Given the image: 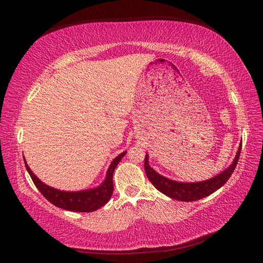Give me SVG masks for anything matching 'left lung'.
Here are the masks:
<instances>
[{
  "label": "left lung",
  "mask_w": 263,
  "mask_h": 263,
  "mask_svg": "<svg viewBox=\"0 0 263 263\" xmlns=\"http://www.w3.org/2000/svg\"><path fill=\"white\" fill-rule=\"evenodd\" d=\"M241 151V145L238 148L237 155L234 159L233 163L230 164L226 170L221 173L217 174L208 181L202 182H193V183H184V182H177L160 176L158 172H156L148 163V155L145 158V171L148 179L153 183V185L160 191L164 195L169 196L173 200H178L182 202H192L201 200L203 197H206L214 193L215 191L220 189L228 179L232 176L236 165L238 163V159H239Z\"/></svg>",
  "instance_id": "1"
}]
</instances>
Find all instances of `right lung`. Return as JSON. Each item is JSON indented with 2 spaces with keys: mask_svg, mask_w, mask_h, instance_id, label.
<instances>
[{
  "mask_svg": "<svg viewBox=\"0 0 263 263\" xmlns=\"http://www.w3.org/2000/svg\"><path fill=\"white\" fill-rule=\"evenodd\" d=\"M125 155L126 151L119 154L112 161L107 170L106 178L100 186L91 190L78 191V192H66V191H60L45 184L30 170L28 164L26 163L25 158H24V162H25L26 170L28 171L34 184L39 190V192L45 196L46 200H48L54 206L63 210L79 213H89L99 210L109 201L114 190L113 173L116 165L122 160V158Z\"/></svg>",
  "mask_w": 263,
  "mask_h": 263,
  "instance_id": "obj_1",
  "label": "right lung"
}]
</instances>
